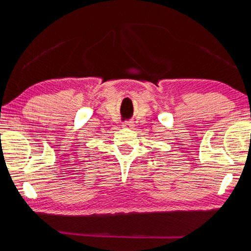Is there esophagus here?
<instances>
[{"mask_svg": "<svg viewBox=\"0 0 251 251\" xmlns=\"http://www.w3.org/2000/svg\"><path fill=\"white\" fill-rule=\"evenodd\" d=\"M131 126H133V122H130V121L123 123V127H131Z\"/></svg>", "mask_w": 251, "mask_h": 251, "instance_id": "34e87169", "label": "esophagus"}]
</instances>
